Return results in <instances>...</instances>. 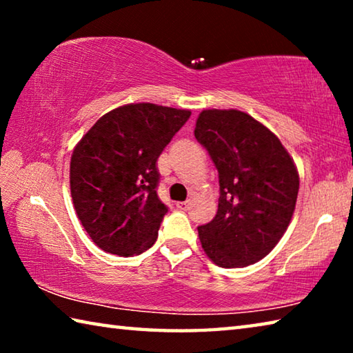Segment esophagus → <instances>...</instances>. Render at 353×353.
Returning a JSON list of instances; mask_svg holds the SVG:
<instances>
[{
	"instance_id": "obj_1",
	"label": "esophagus",
	"mask_w": 353,
	"mask_h": 353,
	"mask_svg": "<svg viewBox=\"0 0 353 353\" xmlns=\"http://www.w3.org/2000/svg\"><path fill=\"white\" fill-rule=\"evenodd\" d=\"M177 208L179 210H187L188 208V201H182V202H177Z\"/></svg>"
}]
</instances>
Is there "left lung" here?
<instances>
[{"mask_svg": "<svg viewBox=\"0 0 353 353\" xmlns=\"http://www.w3.org/2000/svg\"><path fill=\"white\" fill-rule=\"evenodd\" d=\"M194 137L219 176L218 212L199 225L208 259L221 268H243L271 252L296 208L299 172L270 129L241 110H202Z\"/></svg>", "mask_w": 353, "mask_h": 353, "instance_id": "obj_1", "label": "left lung"}]
</instances>
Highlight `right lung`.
I'll return each instance as SVG.
<instances>
[{"instance_id": "obj_1", "label": "right lung", "mask_w": 353, "mask_h": 353, "mask_svg": "<svg viewBox=\"0 0 353 353\" xmlns=\"http://www.w3.org/2000/svg\"><path fill=\"white\" fill-rule=\"evenodd\" d=\"M190 115L151 103L121 105L77 143L70 163L71 198L98 248L132 256L157 240L168 212L157 196V159Z\"/></svg>"}]
</instances>
